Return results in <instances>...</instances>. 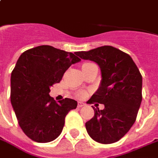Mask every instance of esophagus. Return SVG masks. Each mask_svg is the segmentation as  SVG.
Masks as SVG:
<instances>
[{"mask_svg": "<svg viewBox=\"0 0 158 158\" xmlns=\"http://www.w3.org/2000/svg\"><path fill=\"white\" fill-rule=\"evenodd\" d=\"M84 106H85V104L82 103V102H79V103H78V108H81V107H83Z\"/></svg>", "mask_w": 158, "mask_h": 158, "instance_id": "34e87169", "label": "esophagus"}]
</instances>
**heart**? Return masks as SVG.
<instances>
[{
  "mask_svg": "<svg viewBox=\"0 0 158 158\" xmlns=\"http://www.w3.org/2000/svg\"><path fill=\"white\" fill-rule=\"evenodd\" d=\"M90 64H92V63H85L83 65H90ZM85 95V93H78V95H77V97L79 98H83L84 96Z\"/></svg>",
  "mask_w": 158,
  "mask_h": 158,
  "instance_id": "1",
  "label": "heart"
}]
</instances>
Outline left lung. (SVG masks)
<instances>
[{
    "label": "left lung",
    "mask_w": 158,
    "mask_h": 158,
    "mask_svg": "<svg viewBox=\"0 0 158 158\" xmlns=\"http://www.w3.org/2000/svg\"><path fill=\"white\" fill-rule=\"evenodd\" d=\"M76 55L96 62L101 70V85L90 104H104L105 108L93 106L94 117L85 123L88 134L100 143L118 142L137 118L142 101V75L128 53L111 46L77 52Z\"/></svg>",
    "instance_id": "1"
}]
</instances>
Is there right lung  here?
Wrapping results in <instances>:
<instances>
[{
  "instance_id": "right-lung-1",
  "label": "right lung",
  "mask_w": 158,
  "mask_h": 158,
  "mask_svg": "<svg viewBox=\"0 0 158 158\" xmlns=\"http://www.w3.org/2000/svg\"><path fill=\"white\" fill-rule=\"evenodd\" d=\"M80 59L51 46H39L23 52L11 73L10 98L19 125L37 143L56 139L65 116L77 101L65 98L59 104L50 97V86L60 83L65 72Z\"/></svg>"
}]
</instances>
